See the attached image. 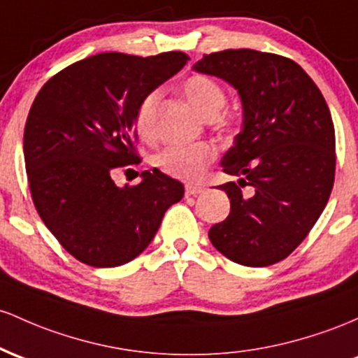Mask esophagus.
I'll use <instances>...</instances> for the list:
<instances>
[{"label":"esophagus","mask_w":358,"mask_h":358,"mask_svg":"<svg viewBox=\"0 0 358 358\" xmlns=\"http://www.w3.org/2000/svg\"><path fill=\"white\" fill-rule=\"evenodd\" d=\"M206 187L201 186V184H186V196H196L201 194Z\"/></svg>","instance_id":"obj_1"}]
</instances>
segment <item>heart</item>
Instances as JSON below:
<instances>
[{"instance_id":"1","label":"heart","mask_w":358,"mask_h":358,"mask_svg":"<svg viewBox=\"0 0 358 358\" xmlns=\"http://www.w3.org/2000/svg\"><path fill=\"white\" fill-rule=\"evenodd\" d=\"M184 96L192 104L198 113L206 120H215L220 128H230L233 120L230 116L222 113L227 106L228 96L224 87L218 81L204 74H192L180 84ZM159 92H148L135 115V127L142 138H152L154 135V116L155 108L159 103ZM216 157V150L211 143L196 142V143H176L164 148L155 159V164L160 171L171 178L182 180H199L206 174L208 167L211 166Z\"/></svg>"}]
</instances>
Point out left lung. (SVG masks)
I'll list each match as a JSON object with an SVG mask.
<instances>
[{
	"instance_id": "1",
	"label": "left lung",
	"mask_w": 358,
	"mask_h": 358,
	"mask_svg": "<svg viewBox=\"0 0 358 358\" xmlns=\"http://www.w3.org/2000/svg\"><path fill=\"white\" fill-rule=\"evenodd\" d=\"M194 69L230 83L243 103V128L222 162L240 180L218 186L230 215L210 228L211 243L247 267L280 262L306 238L331 194L336 154L328 104L282 55L228 49L204 54Z\"/></svg>"
}]
</instances>
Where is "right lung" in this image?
Wrapping results in <instances>:
<instances>
[{"instance_id":"1","label":"right lung","mask_w":358,"mask_h":358,"mask_svg":"<svg viewBox=\"0 0 358 358\" xmlns=\"http://www.w3.org/2000/svg\"><path fill=\"white\" fill-rule=\"evenodd\" d=\"M186 62L179 50L150 57L104 52L71 64L38 91L23 135L28 187L42 222L79 262L118 267L134 260L167 208L182 199V184L157 169L123 189L111 176L142 162L138 104Z\"/></svg>"}]
</instances>
